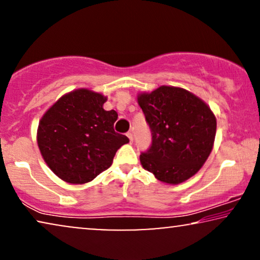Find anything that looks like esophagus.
<instances>
[{
    "label": "esophagus",
    "mask_w": 260,
    "mask_h": 260,
    "mask_svg": "<svg viewBox=\"0 0 260 260\" xmlns=\"http://www.w3.org/2000/svg\"><path fill=\"white\" fill-rule=\"evenodd\" d=\"M126 136L129 137V140H130V143H133V141H134V136H133V133H131V131H129V133L126 134Z\"/></svg>",
    "instance_id": "1"
}]
</instances>
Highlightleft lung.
I'll use <instances>...</instances> for the list:
<instances>
[{"label":"left lung","instance_id":"8db88e82","mask_svg":"<svg viewBox=\"0 0 260 260\" xmlns=\"http://www.w3.org/2000/svg\"><path fill=\"white\" fill-rule=\"evenodd\" d=\"M137 99L151 131V145L140 156L142 167L169 184L197 174L211 154L216 133L208 105L173 86H161Z\"/></svg>","mask_w":260,"mask_h":260}]
</instances>
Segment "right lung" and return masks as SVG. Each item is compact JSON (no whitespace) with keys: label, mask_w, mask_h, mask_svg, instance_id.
Returning a JSON list of instances; mask_svg holds the SVG:
<instances>
[{"label":"right lung","mask_w":260,"mask_h":260,"mask_svg":"<svg viewBox=\"0 0 260 260\" xmlns=\"http://www.w3.org/2000/svg\"><path fill=\"white\" fill-rule=\"evenodd\" d=\"M104 95L86 88L70 92L42 117L38 145L52 172L69 183L90 182L112 165L116 151L129 142L117 134L115 110L105 111Z\"/></svg>","instance_id":"right-lung-1"}]
</instances>
